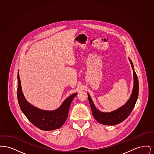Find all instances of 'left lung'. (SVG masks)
Instances as JSON below:
<instances>
[{
    "instance_id": "obj_1",
    "label": "left lung",
    "mask_w": 154,
    "mask_h": 154,
    "mask_svg": "<svg viewBox=\"0 0 154 154\" xmlns=\"http://www.w3.org/2000/svg\"><path fill=\"white\" fill-rule=\"evenodd\" d=\"M129 60L133 70L134 85L132 95L124 106L117 110L110 112H101L96 108L91 96L88 93V100L91 106L93 116L100 124L106 125H115L122 122L128 117L136 104L139 95V81L137 74L134 71L132 60L130 59Z\"/></svg>"
}]
</instances>
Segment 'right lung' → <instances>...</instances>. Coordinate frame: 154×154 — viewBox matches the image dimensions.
<instances>
[{
  "label": "right lung",
  "mask_w": 154,
  "mask_h": 154,
  "mask_svg": "<svg viewBox=\"0 0 154 154\" xmlns=\"http://www.w3.org/2000/svg\"><path fill=\"white\" fill-rule=\"evenodd\" d=\"M77 93L67 97L58 109L53 111L41 110L32 106L22 93L21 81L18 73L17 97L21 110L30 122L41 130L50 131L60 128L67 119L70 106Z\"/></svg>",
  "instance_id": "add662e5"
}]
</instances>
